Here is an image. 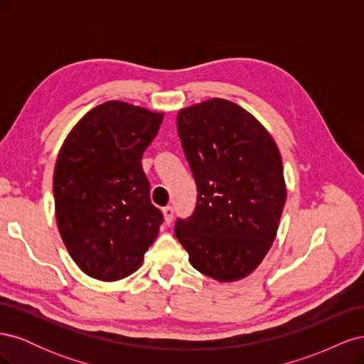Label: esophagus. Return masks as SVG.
Returning <instances> with one entry per match:
<instances>
[{
	"mask_svg": "<svg viewBox=\"0 0 364 364\" xmlns=\"http://www.w3.org/2000/svg\"><path fill=\"white\" fill-rule=\"evenodd\" d=\"M162 214H164V218H165V223L170 225L171 220H173V214H174L173 206H165V208H162Z\"/></svg>",
	"mask_w": 364,
	"mask_h": 364,
	"instance_id": "obj_1",
	"label": "esophagus"
}]
</instances>
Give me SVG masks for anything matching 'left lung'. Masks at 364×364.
<instances>
[{
  "instance_id": "8db88e82",
  "label": "left lung",
  "mask_w": 364,
  "mask_h": 364,
  "mask_svg": "<svg viewBox=\"0 0 364 364\" xmlns=\"http://www.w3.org/2000/svg\"><path fill=\"white\" fill-rule=\"evenodd\" d=\"M178 132L197 202L176 220L174 235L206 277L245 278L277 237L287 197L279 150L255 118L223 98L182 109Z\"/></svg>"
}]
</instances>
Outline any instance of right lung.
Instances as JSON below:
<instances>
[{
  "label": "right lung",
  "instance_id": "obj_1",
  "mask_svg": "<svg viewBox=\"0 0 364 364\" xmlns=\"http://www.w3.org/2000/svg\"><path fill=\"white\" fill-rule=\"evenodd\" d=\"M164 114L123 102L87 112L65 139L54 168L59 232L86 274L117 281L134 273L164 222L150 200L141 158Z\"/></svg>",
  "mask_w": 364,
  "mask_h": 364
}]
</instances>
